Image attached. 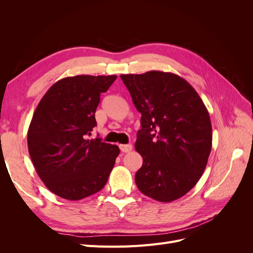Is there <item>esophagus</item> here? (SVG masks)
Instances as JSON below:
<instances>
[{
	"label": "esophagus",
	"mask_w": 253,
	"mask_h": 253,
	"mask_svg": "<svg viewBox=\"0 0 253 253\" xmlns=\"http://www.w3.org/2000/svg\"><path fill=\"white\" fill-rule=\"evenodd\" d=\"M119 148L121 150V152H125V153H128L131 152L133 149V145L132 144H120Z\"/></svg>",
	"instance_id": "esophagus-1"
}]
</instances>
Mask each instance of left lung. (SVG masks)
<instances>
[{"label": "left lung", "instance_id": "obj_1", "mask_svg": "<svg viewBox=\"0 0 253 253\" xmlns=\"http://www.w3.org/2000/svg\"><path fill=\"white\" fill-rule=\"evenodd\" d=\"M141 129L135 149L143 159L135 182L141 193L169 203L200 180L212 147L208 110L191 84L178 75L150 71L121 75Z\"/></svg>", "mask_w": 253, "mask_h": 253}]
</instances>
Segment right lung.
<instances>
[{
  "instance_id": "obj_1",
  "label": "right lung",
  "mask_w": 253,
  "mask_h": 253,
  "mask_svg": "<svg viewBox=\"0 0 253 253\" xmlns=\"http://www.w3.org/2000/svg\"><path fill=\"white\" fill-rule=\"evenodd\" d=\"M117 76L79 75L57 81L43 96L27 132L35 169L53 194L79 201L99 192L120 150L100 138L87 139L95 113Z\"/></svg>"
}]
</instances>
